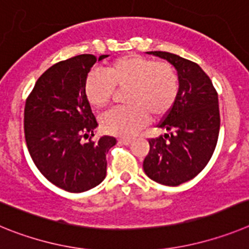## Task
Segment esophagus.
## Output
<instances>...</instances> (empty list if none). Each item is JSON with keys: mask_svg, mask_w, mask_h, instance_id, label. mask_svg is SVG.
Here are the masks:
<instances>
[{"mask_svg": "<svg viewBox=\"0 0 249 249\" xmlns=\"http://www.w3.org/2000/svg\"><path fill=\"white\" fill-rule=\"evenodd\" d=\"M131 142H133V140H131L130 138H120V139H119V142L123 144V145H129V144H131Z\"/></svg>", "mask_w": 249, "mask_h": 249, "instance_id": "obj_1", "label": "esophagus"}]
</instances>
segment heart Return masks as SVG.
I'll list each match as a JSON object with an SVG mask.
<instances>
[{
	"mask_svg": "<svg viewBox=\"0 0 249 249\" xmlns=\"http://www.w3.org/2000/svg\"><path fill=\"white\" fill-rule=\"evenodd\" d=\"M116 89H129L127 107H118L101 118L107 134L130 137L148 123L149 114L160 118L169 112L179 94V77L173 65L140 55H126L107 65L105 72L91 70L85 79V95L91 107L104 109Z\"/></svg>",
	"mask_w": 249,
	"mask_h": 249,
	"instance_id": "b5f03b06",
	"label": "heart"
}]
</instances>
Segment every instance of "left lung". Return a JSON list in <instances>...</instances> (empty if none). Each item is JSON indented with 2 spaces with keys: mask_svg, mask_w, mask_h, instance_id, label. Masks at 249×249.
<instances>
[{
  "mask_svg": "<svg viewBox=\"0 0 249 249\" xmlns=\"http://www.w3.org/2000/svg\"><path fill=\"white\" fill-rule=\"evenodd\" d=\"M177 69L179 94L158 126L168 131L149 139L142 168L157 183L169 187L193 179L214 153L220 126L217 90L199 65L165 51H149Z\"/></svg>",
  "mask_w": 249,
  "mask_h": 249,
  "instance_id": "8db88e82",
  "label": "left lung"
}]
</instances>
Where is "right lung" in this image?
<instances>
[{
	"instance_id": "obj_1",
	"label": "right lung",
	"mask_w": 249,
	"mask_h": 249,
	"mask_svg": "<svg viewBox=\"0 0 249 249\" xmlns=\"http://www.w3.org/2000/svg\"><path fill=\"white\" fill-rule=\"evenodd\" d=\"M95 62L94 55L84 53L53 65L38 77L25 104V139L35 165L47 180L71 193L100 184L107 177V151L116 144L107 135L91 140L98 122L84 85ZM89 135L83 144L81 139Z\"/></svg>"
}]
</instances>
